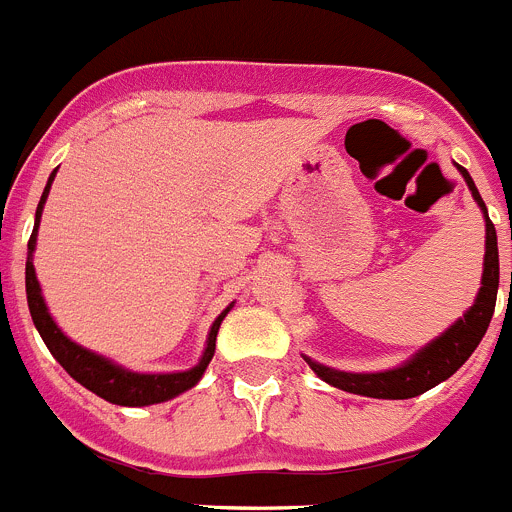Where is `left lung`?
I'll use <instances>...</instances> for the list:
<instances>
[{"mask_svg": "<svg viewBox=\"0 0 512 512\" xmlns=\"http://www.w3.org/2000/svg\"><path fill=\"white\" fill-rule=\"evenodd\" d=\"M459 175L464 177L467 187H470L472 198L480 205L482 218H485V261H482V287L477 292L475 304L454 322L452 327L426 342L424 348L416 350L409 360H403L401 365L388 370H375V373H348V370H337L330 365H322L317 360L307 358L309 368L317 373L330 386L340 388V391L358 393V396L368 398H391V401H401V398L421 396L429 388L439 386L447 381L449 375L457 373L467 358L475 353L480 340L485 337L487 325L495 312V299H498V284H500V259H498V233L492 225L490 215H487L485 203H482L480 192H477L475 180L470 172L464 170L462 164H457Z\"/></svg>", "mask_w": 512, "mask_h": 512, "instance_id": "8db88e82", "label": "left lung"}]
</instances>
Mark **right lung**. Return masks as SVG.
I'll return each instance as SVG.
<instances>
[{"label":"right lung","mask_w":512,"mask_h":512,"mask_svg":"<svg viewBox=\"0 0 512 512\" xmlns=\"http://www.w3.org/2000/svg\"><path fill=\"white\" fill-rule=\"evenodd\" d=\"M55 175H58V170L50 172L48 185H45V190H42L40 203H37L35 228H32L30 243H27V264H25L27 307H30L32 322H35L42 342L48 345L53 358L68 370V375L73 378V381H78L83 388H88V391H93L96 396H101L103 401L116 403V406H152V403L170 401V398L190 391L192 386H198L205 368H208V363L215 355V337H218L220 322L225 320V314L231 312L233 304H228V307L215 317L213 325H210L208 340H205V350L203 355H200L198 365H192L190 370H175V373H137V370H129L124 368V365L109 360L106 355H98L93 353V350L78 345V342H73L58 325H55L53 314H50L48 304H45V297H42L40 281H37V274H35V264H32L42 208H45V200H48L50 185H53Z\"/></svg>","instance_id":"right-lung-1"}]
</instances>
